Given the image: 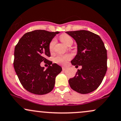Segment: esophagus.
<instances>
[{"label": "esophagus", "mask_w": 121, "mask_h": 121, "mask_svg": "<svg viewBox=\"0 0 121 121\" xmlns=\"http://www.w3.org/2000/svg\"><path fill=\"white\" fill-rule=\"evenodd\" d=\"M66 69H67V67H64H64L62 68V70H63V71H65V70H66Z\"/></svg>", "instance_id": "1"}]
</instances>
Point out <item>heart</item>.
I'll return each instance as SVG.
<instances>
[{
    "label": "heart",
    "mask_w": 121,
    "mask_h": 121,
    "mask_svg": "<svg viewBox=\"0 0 121 121\" xmlns=\"http://www.w3.org/2000/svg\"><path fill=\"white\" fill-rule=\"evenodd\" d=\"M60 39L64 44H66V45L70 46L73 44V39L70 36L68 35L64 34L60 36ZM56 40L55 38L53 39L50 41L49 44V50L50 52H53L54 49V47H55V44H56ZM72 56L70 54H66V55H58L56 56L54 59V61L56 63L60 65H64L67 64L68 61L72 59Z\"/></svg>",
    "instance_id": "heart-1"
}]
</instances>
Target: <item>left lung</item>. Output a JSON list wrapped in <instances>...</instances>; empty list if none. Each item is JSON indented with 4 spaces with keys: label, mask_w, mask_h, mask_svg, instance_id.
Returning a JSON list of instances; mask_svg holds the SVG:
<instances>
[{
    "label": "left lung",
    "mask_w": 121,
    "mask_h": 121,
    "mask_svg": "<svg viewBox=\"0 0 121 121\" xmlns=\"http://www.w3.org/2000/svg\"><path fill=\"white\" fill-rule=\"evenodd\" d=\"M66 33L77 44V54L71 63L82 66L76 76L69 80V85L79 93H89L99 87L106 74V49L101 37L91 32L80 30Z\"/></svg>",
    "instance_id": "8db88e82"
}]
</instances>
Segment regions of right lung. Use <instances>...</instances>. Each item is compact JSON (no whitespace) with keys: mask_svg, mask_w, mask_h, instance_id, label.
Returning <instances> with one entry per match:
<instances>
[{"mask_svg":"<svg viewBox=\"0 0 121 121\" xmlns=\"http://www.w3.org/2000/svg\"><path fill=\"white\" fill-rule=\"evenodd\" d=\"M59 32L35 30L25 34L16 44L13 66L24 89L33 94L43 95L51 92L55 78L62 70L60 66L47 59L51 56L49 44ZM44 61L49 66L46 70L40 66Z\"/></svg>","mask_w":121,"mask_h":121,"instance_id":"1","label":"right lung"}]
</instances>
